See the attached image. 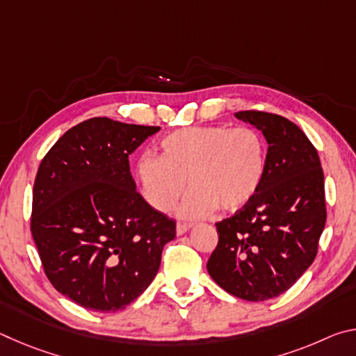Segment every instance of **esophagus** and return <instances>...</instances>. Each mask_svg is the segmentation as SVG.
<instances>
[{
	"mask_svg": "<svg viewBox=\"0 0 356 356\" xmlns=\"http://www.w3.org/2000/svg\"><path fill=\"white\" fill-rule=\"evenodd\" d=\"M190 227H191V225H186V222H177V226H176L177 236H184V234L188 231Z\"/></svg>",
	"mask_w": 356,
	"mask_h": 356,
	"instance_id": "1",
	"label": "esophagus"
}]
</instances>
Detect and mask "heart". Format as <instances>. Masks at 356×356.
<instances>
[{
	"label": "heart",
	"instance_id": "1",
	"mask_svg": "<svg viewBox=\"0 0 356 356\" xmlns=\"http://www.w3.org/2000/svg\"><path fill=\"white\" fill-rule=\"evenodd\" d=\"M267 144L252 127H188L160 141V156L144 152L135 165V179L144 200L159 212H170L185 191L179 209L188 220L215 209L234 212L246 206L264 182Z\"/></svg>",
	"mask_w": 356,
	"mask_h": 356
}]
</instances>
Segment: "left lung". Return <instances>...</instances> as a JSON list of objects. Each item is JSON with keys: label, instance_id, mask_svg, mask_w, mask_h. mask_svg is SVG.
I'll list each match as a JSON object with an SVG mask.
<instances>
[{"label": "left lung", "instance_id": "obj_1", "mask_svg": "<svg viewBox=\"0 0 356 356\" xmlns=\"http://www.w3.org/2000/svg\"><path fill=\"white\" fill-rule=\"evenodd\" d=\"M268 144L267 171L256 196L216 222L218 245L207 272L220 287L248 301L291 289L317 254L327 209L317 150L291 120L264 111H238Z\"/></svg>", "mask_w": 356, "mask_h": 356}]
</instances>
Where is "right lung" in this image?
<instances>
[{
    "label": "right lung",
    "mask_w": 356,
    "mask_h": 356,
    "mask_svg": "<svg viewBox=\"0 0 356 356\" xmlns=\"http://www.w3.org/2000/svg\"><path fill=\"white\" fill-rule=\"evenodd\" d=\"M159 130L92 118L65 131L40 161L34 243L53 287L83 308H127L176 237V221L144 201L130 172L129 155Z\"/></svg>",
    "instance_id": "1"
}]
</instances>
